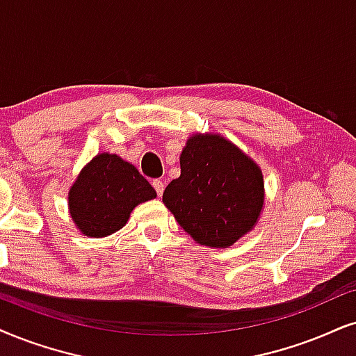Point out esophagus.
<instances>
[{"label":"esophagus","instance_id":"1","mask_svg":"<svg viewBox=\"0 0 356 356\" xmlns=\"http://www.w3.org/2000/svg\"><path fill=\"white\" fill-rule=\"evenodd\" d=\"M152 187H154L157 197L163 195V192H164V182H163V181H159V179H156V181H152Z\"/></svg>","mask_w":356,"mask_h":356}]
</instances>
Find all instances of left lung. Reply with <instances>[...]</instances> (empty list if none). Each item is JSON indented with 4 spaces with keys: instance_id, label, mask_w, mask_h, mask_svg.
I'll return each instance as SVG.
<instances>
[{
    "instance_id": "8db88e82",
    "label": "left lung",
    "mask_w": 356,
    "mask_h": 356,
    "mask_svg": "<svg viewBox=\"0 0 356 356\" xmlns=\"http://www.w3.org/2000/svg\"><path fill=\"white\" fill-rule=\"evenodd\" d=\"M164 205L200 245L228 248L253 230L264 204L259 165L220 134H193Z\"/></svg>"
}]
</instances>
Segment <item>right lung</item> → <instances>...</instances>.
Wrapping results in <instances>:
<instances>
[{
  "label": "right lung",
  "mask_w": 356,
  "mask_h": 356,
  "mask_svg": "<svg viewBox=\"0 0 356 356\" xmlns=\"http://www.w3.org/2000/svg\"><path fill=\"white\" fill-rule=\"evenodd\" d=\"M154 197L156 191L133 164L102 152L70 187L69 210L85 236L102 238L123 228L134 207Z\"/></svg>",
  "instance_id": "add662e5"
}]
</instances>
